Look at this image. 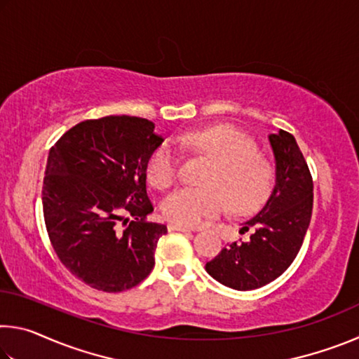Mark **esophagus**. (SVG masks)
<instances>
[{
  "instance_id": "1",
  "label": "esophagus",
  "mask_w": 359,
  "mask_h": 359,
  "mask_svg": "<svg viewBox=\"0 0 359 359\" xmlns=\"http://www.w3.org/2000/svg\"><path fill=\"white\" fill-rule=\"evenodd\" d=\"M168 229L169 231H180V233H188V231H193V228L184 226V224H179V223H169Z\"/></svg>"
}]
</instances>
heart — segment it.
<instances>
[{
    "instance_id": "1",
    "label": "heart",
    "mask_w": 359,
    "mask_h": 359,
    "mask_svg": "<svg viewBox=\"0 0 359 359\" xmlns=\"http://www.w3.org/2000/svg\"><path fill=\"white\" fill-rule=\"evenodd\" d=\"M180 147L204 155L214 163L205 188H180L163 203L169 220L184 226H196L205 218L222 215L228 201L234 212L248 214L261 208L274 188V169L258 155L252 137L229 125L198 130L179 139ZM151 185L166 190L180 174V158L171 145H163L149 161Z\"/></svg>"
}]
</instances>
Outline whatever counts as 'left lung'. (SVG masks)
<instances>
[{
	"mask_svg": "<svg viewBox=\"0 0 359 359\" xmlns=\"http://www.w3.org/2000/svg\"><path fill=\"white\" fill-rule=\"evenodd\" d=\"M276 156V187L257 215L247 220L241 234L247 241L231 242L205 264V271L224 287L257 290L280 277L296 255L311 223L313 180L301 149L290 133L269 136Z\"/></svg>",
	"mask_w": 359,
	"mask_h": 359,
	"instance_id": "8db88e82",
	"label": "left lung"
}]
</instances>
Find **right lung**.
Listing matches in <instances>:
<instances>
[{
	"instance_id": "obj_1",
	"label": "right lung",
	"mask_w": 359,
	"mask_h": 359,
	"mask_svg": "<svg viewBox=\"0 0 359 359\" xmlns=\"http://www.w3.org/2000/svg\"><path fill=\"white\" fill-rule=\"evenodd\" d=\"M161 144L150 120L109 115L72 126L48 151L42 185L48 239L66 269L95 290H130L154 269L168 228L147 220L154 205L145 179Z\"/></svg>"
}]
</instances>
